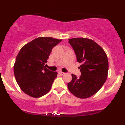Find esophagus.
Wrapping results in <instances>:
<instances>
[{
	"mask_svg": "<svg viewBox=\"0 0 125 125\" xmlns=\"http://www.w3.org/2000/svg\"><path fill=\"white\" fill-rule=\"evenodd\" d=\"M58 74H59L60 76H63V75L64 74V72H62L59 71V72H58Z\"/></svg>",
	"mask_w": 125,
	"mask_h": 125,
	"instance_id": "1",
	"label": "esophagus"
}]
</instances>
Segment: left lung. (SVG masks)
<instances>
[{"instance_id":"left-lung-1","label":"left lung","mask_w":125,"mask_h":125,"mask_svg":"<svg viewBox=\"0 0 125 125\" xmlns=\"http://www.w3.org/2000/svg\"><path fill=\"white\" fill-rule=\"evenodd\" d=\"M69 43L80 63L81 76L72 74L71 82L67 84L70 93L76 97L84 99L97 93L106 82L109 63L104 50L91 39H69Z\"/></svg>"}]
</instances>
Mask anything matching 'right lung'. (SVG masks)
Segmentation results:
<instances>
[{
  "instance_id": "right-lung-1",
  "label": "right lung",
  "mask_w": 125,
  "mask_h": 125,
  "mask_svg": "<svg viewBox=\"0 0 125 125\" xmlns=\"http://www.w3.org/2000/svg\"><path fill=\"white\" fill-rule=\"evenodd\" d=\"M62 40L39 37L20 50L14 64V73L20 88L31 97L39 98L50 91L58 73L45 68L52 48Z\"/></svg>"
}]
</instances>
